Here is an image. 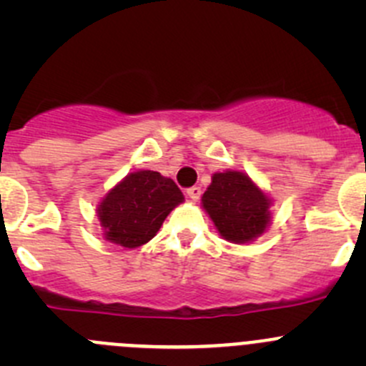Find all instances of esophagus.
Listing matches in <instances>:
<instances>
[{"label":"esophagus","instance_id":"obj_1","mask_svg":"<svg viewBox=\"0 0 366 366\" xmlns=\"http://www.w3.org/2000/svg\"><path fill=\"white\" fill-rule=\"evenodd\" d=\"M186 194H187V197L191 198V200H194V202H197L198 198L202 197V187H198V186H193V187H189V189L186 191Z\"/></svg>","mask_w":366,"mask_h":366}]
</instances>
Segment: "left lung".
Instances as JSON below:
<instances>
[{
  "label": "left lung",
  "instance_id": "8db88e82",
  "mask_svg": "<svg viewBox=\"0 0 366 366\" xmlns=\"http://www.w3.org/2000/svg\"><path fill=\"white\" fill-rule=\"evenodd\" d=\"M202 204L227 241L242 244L264 234L271 200L241 172L214 173Z\"/></svg>",
  "mask_w": 366,
  "mask_h": 366
}]
</instances>
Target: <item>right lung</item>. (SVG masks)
Returning a JSON list of instances; mask_svg holds the SVG:
<instances>
[{
  "label": "right lung",
  "mask_w": 366,
  "mask_h": 366,
  "mask_svg": "<svg viewBox=\"0 0 366 366\" xmlns=\"http://www.w3.org/2000/svg\"><path fill=\"white\" fill-rule=\"evenodd\" d=\"M184 202L182 191L161 173L142 169L125 177L99 205L104 237L124 248H138L159 232L162 221Z\"/></svg>",
  "instance_id": "add662e5"
}]
</instances>
